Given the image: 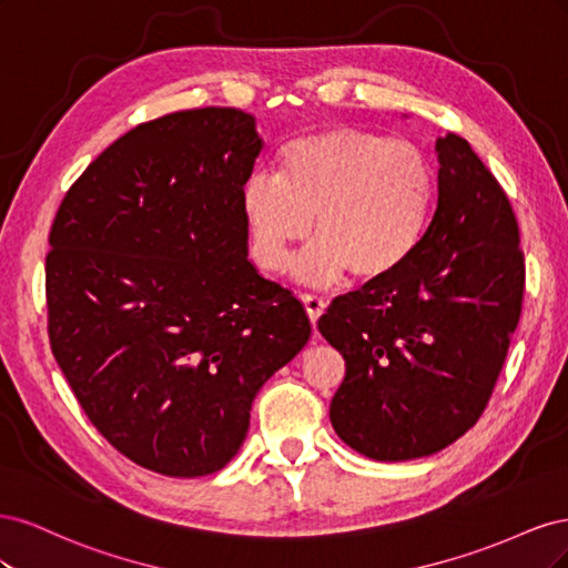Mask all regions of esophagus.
<instances>
[{"instance_id": "obj_1", "label": "esophagus", "mask_w": 568, "mask_h": 568, "mask_svg": "<svg viewBox=\"0 0 568 568\" xmlns=\"http://www.w3.org/2000/svg\"><path fill=\"white\" fill-rule=\"evenodd\" d=\"M301 303H303L305 313H307V317H311V324H313V329H315L317 320L324 313V301L320 296H315V294H301Z\"/></svg>"}]
</instances>
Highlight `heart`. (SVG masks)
Returning a JSON list of instances; mask_svg holds the SVG:
<instances>
[{"label":"heart","mask_w":568,"mask_h":568,"mask_svg":"<svg viewBox=\"0 0 568 568\" xmlns=\"http://www.w3.org/2000/svg\"><path fill=\"white\" fill-rule=\"evenodd\" d=\"M280 178L253 173L242 211L261 267L282 272L291 248L313 230L298 261L305 282L357 284L400 274L424 244L436 203V168L426 153L390 136L334 128L298 136L280 153Z\"/></svg>","instance_id":"obj_1"}]
</instances>
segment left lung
<instances>
[{"label":"left lung","instance_id":"left-lung-1","mask_svg":"<svg viewBox=\"0 0 568 568\" xmlns=\"http://www.w3.org/2000/svg\"><path fill=\"white\" fill-rule=\"evenodd\" d=\"M436 151L438 196L417 255L317 322L346 359L334 432L379 462L434 455L469 432L521 317L526 263L505 189L462 136Z\"/></svg>","mask_w":568,"mask_h":568}]
</instances>
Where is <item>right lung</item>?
Segmentation results:
<instances>
[{
    "mask_svg": "<svg viewBox=\"0 0 568 568\" xmlns=\"http://www.w3.org/2000/svg\"><path fill=\"white\" fill-rule=\"evenodd\" d=\"M261 151L239 109L149 120L99 153L51 222V353L97 432L144 469L225 467L257 390L311 338L301 301L246 257L242 189Z\"/></svg>",
    "mask_w": 568,
    "mask_h": 568,
    "instance_id": "obj_1",
    "label": "right lung"
}]
</instances>
